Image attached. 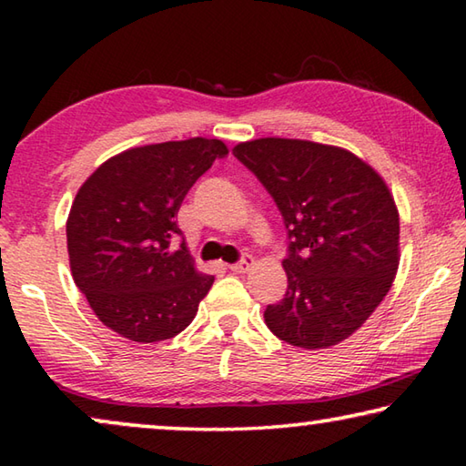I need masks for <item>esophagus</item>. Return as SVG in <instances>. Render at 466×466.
Returning a JSON list of instances; mask_svg holds the SVG:
<instances>
[{"label":"esophagus","instance_id":"esophagus-1","mask_svg":"<svg viewBox=\"0 0 466 466\" xmlns=\"http://www.w3.org/2000/svg\"><path fill=\"white\" fill-rule=\"evenodd\" d=\"M252 265H255V258H252L250 255H244L238 263L230 265V271H234V273H247Z\"/></svg>","mask_w":466,"mask_h":466}]
</instances>
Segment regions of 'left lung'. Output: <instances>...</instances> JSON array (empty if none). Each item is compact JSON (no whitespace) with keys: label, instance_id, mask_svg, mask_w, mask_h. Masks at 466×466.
I'll return each mask as SVG.
<instances>
[{"label":"left lung","instance_id":"1","mask_svg":"<svg viewBox=\"0 0 466 466\" xmlns=\"http://www.w3.org/2000/svg\"><path fill=\"white\" fill-rule=\"evenodd\" d=\"M232 154L273 197L288 230V291L269 304L275 337L327 350L356 333L399 269V211L378 172L343 147L261 137Z\"/></svg>","mask_w":466,"mask_h":466}]
</instances>
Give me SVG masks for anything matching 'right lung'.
<instances>
[{
    "instance_id": "1",
    "label": "right lung",
    "mask_w": 466,
    "mask_h": 466,
    "mask_svg": "<svg viewBox=\"0 0 466 466\" xmlns=\"http://www.w3.org/2000/svg\"><path fill=\"white\" fill-rule=\"evenodd\" d=\"M228 156L219 139L131 147L92 172L67 218L76 286L94 314L137 343L178 335L195 319L214 275L195 269L177 214L197 178Z\"/></svg>"
}]
</instances>
